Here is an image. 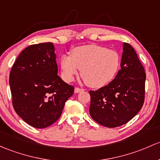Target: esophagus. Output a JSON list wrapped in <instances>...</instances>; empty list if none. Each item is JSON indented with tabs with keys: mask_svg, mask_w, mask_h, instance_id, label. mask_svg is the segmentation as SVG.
Listing matches in <instances>:
<instances>
[{
	"mask_svg": "<svg viewBox=\"0 0 160 160\" xmlns=\"http://www.w3.org/2000/svg\"><path fill=\"white\" fill-rule=\"evenodd\" d=\"M82 91H83V89L79 88V87H76L75 90H74V92L76 93H80V92H82Z\"/></svg>",
	"mask_w": 160,
	"mask_h": 160,
	"instance_id": "34e87169",
	"label": "esophagus"
}]
</instances>
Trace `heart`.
I'll use <instances>...</instances> for the list:
<instances>
[{"label": "heart", "mask_w": 160, "mask_h": 160, "mask_svg": "<svg viewBox=\"0 0 160 160\" xmlns=\"http://www.w3.org/2000/svg\"><path fill=\"white\" fill-rule=\"evenodd\" d=\"M120 65V57L117 51L97 45L77 47L70 55L60 59L63 78L67 82L80 74L89 87L100 88L109 83L117 74Z\"/></svg>", "instance_id": "1"}]
</instances>
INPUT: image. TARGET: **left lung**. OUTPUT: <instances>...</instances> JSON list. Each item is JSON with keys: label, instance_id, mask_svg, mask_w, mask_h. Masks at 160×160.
<instances>
[{"label": "left lung", "instance_id": "obj_1", "mask_svg": "<svg viewBox=\"0 0 160 160\" xmlns=\"http://www.w3.org/2000/svg\"><path fill=\"white\" fill-rule=\"evenodd\" d=\"M120 70L108 85L90 90V114L100 125L109 128L128 122L139 112L145 99L146 73L135 50L122 46Z\"/></svg>", "mask_w": 160, "mask_h": 160}]
</instances>
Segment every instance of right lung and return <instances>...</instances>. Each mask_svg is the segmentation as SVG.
Wrapping results in <instances>:
<instances>
[{
	"label": "right lung",
	"instance_id": "right-lung-1",
	"mask_svg": "<svg viewBox=\"0 0 160 160\" xmlns=\"http://www.w3.org/2000/svg\"><path fill=\"white\" fill-rule=\"evenodd\" d=\"M54 46L41 43L20 53L10 73L13 109L27 123L46 128L60 118L74 91L58 75Z\"/></svg>",
	"mask_w": 160,
	"mask_h": 160
}]
</instances>
